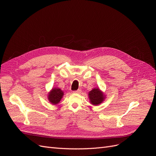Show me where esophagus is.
<instances>
[{
    "mask_svg": "<svg viewBox=\"0 0 156 156\" xmlns=\"http://www.w3.org/2000/svg\"><path fill=\"white\" fill-rule=\"evenodd\" d=\"M73 92H74V93H75V94H80V93L81 92V90L80 89H78V90H77L73 91Z\"/></svg>",
    "mask_w": 156,
    "mask_h": 156,
    "instance_id": "obj_1",
    "label": "esophagus"
}]
</instances>
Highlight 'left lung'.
Returning <instances> with one entry per match:
<instances>
[{
    "label": "left lung",
    "instance_id": "obj_1",
    "mask_svg": "<svg viewBox=\"0 0 156 156\" xmlns=\"http://www.w3.org/2000/svg\"><path fill=\"white\" fill-rule=\"evenodd\" d=\"M88 97L90 102L94 105H97L101 104L104 99L105 96L102 91L100 90L99 88H94L88 93Z\"/></svg>",
    "mask_w": 156,
    "mask_h": 156
}]
</instances>
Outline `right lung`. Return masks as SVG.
<instances>
[{"instance_id":"add662e5","label":"right lung","mask_w":156,"mask_h":156,"mask_svg":"<svg viewBox=\"0 0 156 156\" xmlns=\"http://www.w3.org/2000/svg\"><path fill=\"white\" fill-rule=\"evenodd\" d=\"M63 95L64 93L60 88H53L48 94V99L53 105H55L60 102Z\"/></svg>"}]
</instances>
